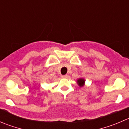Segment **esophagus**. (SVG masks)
I'll use <instances>...</instances> for the list:
<instances>
[{
	"label": "esophagus",
	"mask_w": 129,
	"mask_h": 129,
	"mask_svg": "<svg viewBox=\"0 0 129 129\" xmlns=\"http://www.w3.org/2000/svg\"><path fill=\"white\" fill-rule=\"evenodd\" d=\"M62 78H68L69 77V76L67 74L66 75H63V76H62Z\"/></svg>",
	"instance_id": "obj_1"
}]
</instances>
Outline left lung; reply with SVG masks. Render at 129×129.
<instances>
[{
  "label": "left lung",
  "instance_id": "8db88e82",
  "mask_svg": "<svg viewBox=\"0 0 129 129\" xmlns=\"http://www.w3.org/2000/svg\"><path fill=\"white\" fill-rule=\"evenodd\" d=\"M77 84H79V86H81V87H82V86H83L84 84V79H79L78 80H77Z\"/></svg>",
  "mask_w": 129,
  "mask_h": 129
}]
</instances>
